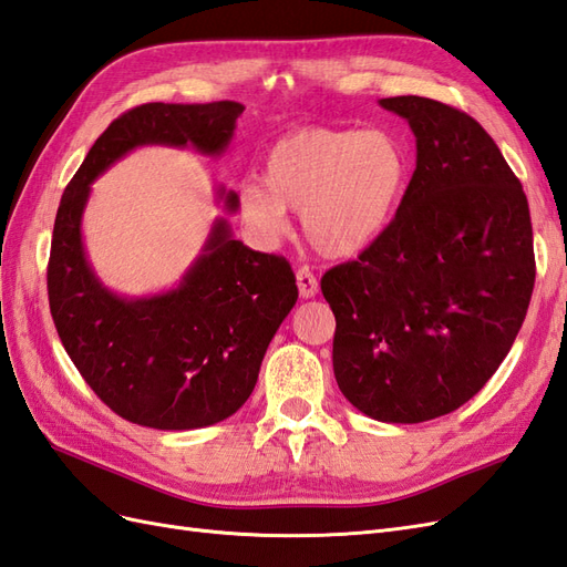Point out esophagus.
I'll use <instances>...</instances> for the list:
<instances>
[{
  "mask_svg": "<svg viewBox=\"0 0 567 567\" xmlns=\"http://www.w3.org/2000/svg\"><path fill=\"white\" fill-rule=\"evenodd\" d=\"M297 287H299V295L303 299H311V297L318 295V280H316V275L311 272L309 266H301L297 270Z\"/></svg>",
  "mask_w": 567,
  "mask_h": 567,
  "instance_id": "obj_1",
  "label": "esophagus"
}]
</instances>
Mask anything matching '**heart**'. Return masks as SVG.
I'll return each instance as SVG.
<instances>
[{"mask_svg":"<svg viewBox=\"0 0 567 567\" xmlns=\"http://www.w3.org/2000/svg\"><path fill=\"white\" fill-rule=\"evenodd\" d=\"M409 154L382 127H299L272 144L264 184L239 189V218L266 245L287 228V208L301 212L309 245L330 258L368 249L390 228L409 185Z\"/></svg>","mask_w":567,"mask_h":567,"instance_id":"obj_1","label":"heart"}]
</instances>
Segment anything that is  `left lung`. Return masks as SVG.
Segmentation results:
<instances>
[{"instance_id": "obj_1", "label": "left lung", "mask_w": 567, "mask_h": 567, "mask_svg": "<svg viewBox=\"0 0 567 567\" xmlns=\"http://www.w3.org/2000/svg\"><path fill=\"white\" fill-rule=\"evenodd\" d=\"M380 106L409 121L415 171L390 228L320 289L339 390L406 425L456 411L496 373L535 289V249L523 185L475 118L415 94Z\"/></svg>"}]
</instances>
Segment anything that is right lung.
<instances>
[{"label": "right lung", "instance_id": "obj_1", "mask_svg": "<svg viewBox=\"0 0 567 567\" xmlns=\"http://www.w3.org/2000/svg\"><path fill=\"white\" fill-rule=\"evenodd\" d=\"M241 111L237 102L131 109L92 144L59 204L47 292L61 344L92 392L144 427L197 430L239 411L270 339L297 303V280L282 256L251 251L228 220L216 218L181 285L137 299L111 292L83 245L90 185L144 144L220 156ZM216 194L237 212L235 192Z\"/></svg>", "mask_w": 567, "mask_h": 567}]
</instances>
